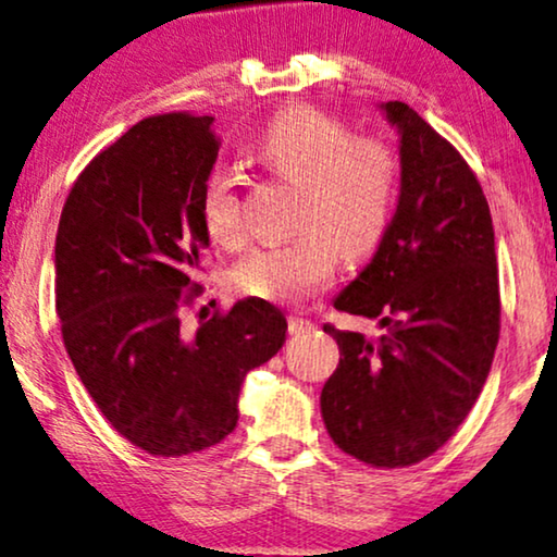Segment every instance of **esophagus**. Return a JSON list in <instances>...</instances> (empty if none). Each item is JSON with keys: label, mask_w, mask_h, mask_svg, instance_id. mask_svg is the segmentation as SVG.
Wrapping results in <instances>:
<instances>
[{"label": "esophagus", "mask_w": 557, "mask_h": 557, "mask_svg": "<svg viewBox=\"0 0 557 557\" xmlns=\"http://www.w3.org/2000/svg\"><path fill=\"white\" fill-rule=\"evenodd\" d=\"M313 329H315V323L308 321V318L290 315V333H293V336H298V333H308V331H313Z\"/></svg>", "instance_id": "obj_1"}]
</instances>
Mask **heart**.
<instances>
[{"mask_svg": "<svg viewBox=\"0 0 557 557\" xmlns=\"http://www.w3.org/2000/svg\"><path fill=\"white\" fill-rule=\"evenodd\" d=\"M249 158L300 185L298 226L308 228L244 257L234 270L242 293L298 302L331 283L338 249L356 259L382 239L397 190V158L382 139L351 137L341 119L295 103L264 124ZM201 219L213 242L242 239L239 198L226 175L206 177Z\"/></svg>", "mask_w": 557, "mask_h": 557, "instance_id": "b5f03b06", "label": "heart"}]
</instances>
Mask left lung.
<instances>
[{"mask_svg": "<svg viewBox=\"0 0 557 557\" xmlns=\"http://www.w3.org/2000/svg\"><path fill=\"white\" fill-rule=\"evenodd\" d=\"M399 135V196L372 262L333 306L376 318L382 338L323 325L341 359L321 392L333 443L399 469L435 454L471 412L499 341V272L484 190L403 101L380 103Z\"/></svg>", "mask_w": 557, "mask_h": 557, "instance_id": "left-lung-1", "label": "left lung"}]
</instances>
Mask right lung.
Segmentation results:
<instances>
[{
  "instance_id": "1",
  "label": "right lung",
  "mask_w": 557,
  "mask_h": 557,
  "mask_svg": "<svg viewBox=\"0 0 557 557\" xmlns=\"http://www.w3.org/2000/svg\"><path fill=\"white\" fill-rule=\"evenodd\" d=\"M213 116L137 122L96 154L63 206L55 310L103 418L152 456H188L236 428L244 376L285 344L283 310L244 298L185 333L181 310L209 232L201 190L219 154Z\"/></svg>"
}]
</instances>
